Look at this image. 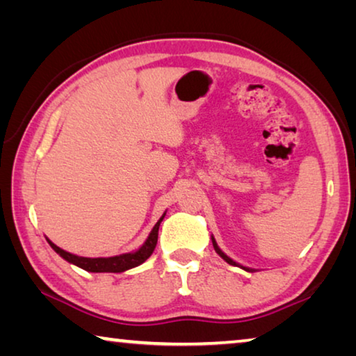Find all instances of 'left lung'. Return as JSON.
Instances as JSON below:
<instances>
[{
  "label": "left lung",
  "mask_w": 356,
  "mask_h": 356,
  "mask_svg": "<svg viewBox=\"0 0 356 356\" xmlns=\"http://www.w3.org/2000/svg\"><path fill=\"white\" fill-rule=\"evenodd\" d=\"M212 243H213V248H215V251H216V252H218V254H220V256H221L222 259H225V261H226L227 264H231V265H238L237 262H234L231 257H227V256L225 254V252H222V251H221V250L218 248V245H216V242H215V238H213V237H212ZM242 268H245V270H248V272H252V270H251V268H246V267H242Z\"/></svg>",
  "instance_id": "obj_1"
}]
</instances>
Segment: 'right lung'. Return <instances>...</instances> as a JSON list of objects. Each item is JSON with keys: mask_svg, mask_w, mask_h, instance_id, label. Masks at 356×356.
Wrapping results in <instances>:
<instances>
[{"mask_svg": "<svg viewBox=\"0 0 356 356\" xmlns=\"http://www.w3.org/2000/svg\"><path fill=\"white\" fill-rule=\"evenodd\" d=\"M165 218V213L161 218L156 221V225L154 226L152 231H150L149 237L144 245L141 246L140 250L135 251V252H127V254H120V256H114V257H81V256H75L72 254V252H67L59 248L53 242L48 240V243L53 250H55L59 256L65 261L76 265V267H80L83 270H86V272H92V273H120V272H125V270L129 268H134L138 267V265H141L146 259L152 254L155 246H156V240H159V227H160V222L163 221Z\"/></svg>", "mask_w": 356, "mask_h": 356, "instance_id": "add662e5", "label": "right lung"}]
</instances>
